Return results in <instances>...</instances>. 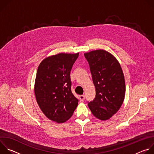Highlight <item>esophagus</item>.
Returning a JSON list of instances; mask_svg holds the SVG:
<instances>
[{
	"instance_id": "obj_1",
	"label": "esophagus",
	"mask_w": 154,
	"mask_h": 154,
	"mask_svg": "<svg viewBox=\"0 0 154 154\" xmlns=\"http://www.w3.org/2000/svg\"><path fill=\"white\" fill-rule=\"evenodd\" d=\"M85 96L84 95H80V96H79V100L82 102V101H83L84 100H85Z\"/></svg>"
}]
</instances>
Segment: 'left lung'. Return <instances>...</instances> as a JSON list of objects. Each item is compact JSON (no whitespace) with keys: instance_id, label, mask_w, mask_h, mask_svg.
Listing matches in <instances>:
<instances>
[{"instance_id":"1","label":"left lung","mask_w":154,"mask_h":154,"mask_svg":"<svg viewBox=\"0 0 154 154\" xmlns=\"http://www.w3.org/2000/svg\"><path fill=\"white\" fill-rule=\"evenodd\" d=\"M88 62L96 88V97L88 102L93 115L100 120H107L116 114L125 97V80L116 58L104 50L84 54Z\"/></svg>"}]
</instances>
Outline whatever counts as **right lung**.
Returning <instances> with one entry per match:
<instances>
[{
    "instance_id": "right-lung-1",
    "label": "right lung",
    "mask_w": 154,
    "mask_h": 154,
    "mask_svg": "<svg viewBox=\"0 0 154 154\" xmlns=\"http://www.w3.org/2000/svg\"><path fill=\"white\" fill-rule=\"evenodd\" d=\"M79 53L58 54L39 64L35 83V94L42 113L58 123L73 115L79 100L71 91L70 72Z\"/></svg>"
}]
</instances>
